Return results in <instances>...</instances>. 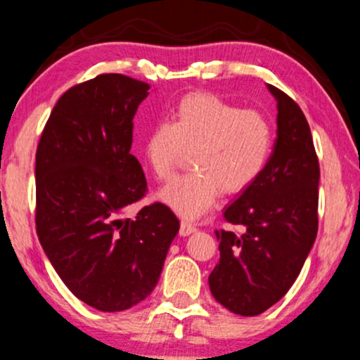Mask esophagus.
Here are the masks:
<instances>
[{
    "label": "esophagus",
    "mask_w": 360,
    "mask_h": 360,
    "mask_svg": "<svg viewBox=\"0 0 360 360\" xmlns=\"http://www.w3.org/2000/svg\"><path fill=\"white\" fill-rule=\"evenodd\" d=\"M195 231H197L195 226H192V224H190V222L181 221V224H180V236H190V234H193V232H195Z\"/></svg>",
    "instance_id": "esophagus-1"
}]
</instances>
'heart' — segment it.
Here are the masks:
<instances>
[{
    "mask_svg": "<svg viewBox=\"0 0 360 360\" xmlns=\"http://www.w3.org/2000/svg\"><path fill=\"white\" fill-rule=\"evenodd\" d=\"M271 122L205 92L185 96L143 138V158L158 180H168L190 151L193 172L170 181L160 200L187 221L204 215L224 193L246 190L264 170L273 151Z\"/></svg>",
    "mask_w": 360,
    "mask_h": 360,
    "instance_id": "1",
    "label": "heart"
}]
</instances>
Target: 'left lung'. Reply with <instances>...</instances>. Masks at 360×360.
I'll return each mask as SVG.
<instances>
[{"instance_id":"obj_1","label":"left lung","mask_w":360,"mask_h":360,"mask_svg":"<svg viewBox=\"0 0 360 360\" xmlns=\"http://www.w3.org/2000/svg\"><path fill=\"white\" fill-rule=\"evenodd\" d=\"M276 99V141L263 173L224 219L240 232L215 231L221 259L209 276L214 298L236 315L263 314L285 297L319 231L320 167L305 114L285 92Z\"/></svg>"}]
</instances>
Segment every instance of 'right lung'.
I'll return each mask as SVG.
<instances>
[{"instance_id": "obj_1", "label": "right lung", "mask_w": 360, "mask_h": 360, "mask_svg": "<svg viewBox=\"0 0 360 360\" xmlns=\"http://www.w3.org/2000/svg\"><path fill=\"white\" fill-rule=\"evenodd\" d=\"M148 91L122 74L70 87L37 148L38 239L67 288L99 311L128 310L153 291L180 229L160 202L124 217L146 193L131 143Z\"/></svg>"}]
</instances>
